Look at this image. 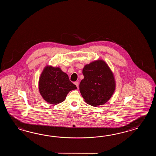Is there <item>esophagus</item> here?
<instances>
[{
	"label": "esophagus",
	"mask_w": 156,
	"mask_h": 156,
	"mask_svg": "<svg viewBox=\"0 0 156 156\" xmlns=\"http://www.w3.org/2000/svg\"><path fill=\"white\" fill-rule=\"evenodd\" d=\"M75 85L77 86V87H79V82L78 81H76V82H75Z\"/></svg>",
	"instance_id": "obj_1"
}]
</instances>
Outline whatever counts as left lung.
Instances as JSON below:
<instances>
[{"mask_svg": "<svg viewBox=\"0 0 156 156\" xmlns=\"http://www.w3.org/2000/svg\"><path fill=\"white\" fill-rule=\"evenodd\" d=\"M84 78L80 83V91L85 102L94 106L103 105L113 95L115 81L112 70L103 60H98L83 68Z\"/></svg>", "mask_w": 156, "mask_h": 156, "instance_id": "obj_1", "label": "left lung"}]
</instances>
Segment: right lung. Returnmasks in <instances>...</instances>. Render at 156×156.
<instances>
[{
	"label": "right lung",
	"mask_w": 156,
	"mask_h": 156,
	"mask_svg": "<svg viewBox=\"0 0 156 156\" xmlns=\"http://www.w3.org/2000/svg\"><path fill=\"white\" fill-rule=\"evenodd\" d=\"M38 89L46 101L56 105L63 102L67 94L77 87L60 67L47 66L41 74Z\"/></svg>",
	"instance_id": "add662e5"
}]
</instances>
